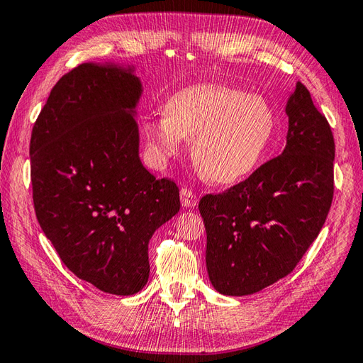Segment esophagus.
<instances>
[{
  "mask_svg": "<svg viewBox=\"0 0 363 363\" xmlns=\"http://www.w3.org/2000/svg\"><path fill=\"white\" fill-rule=\"evenodd\" d=\"M181 202H182L184 207H189V208L195 207L198 204L196 193L193 191V190H190V189H187V187L182 189L181 190Z\"/></svg>",
  "mask_w": 363,
  "mask_h": 363,
  "instance_id": "esophagus-1",
  "label": "esophagus"
}]
</instances>
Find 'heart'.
Returning a JSON list of instances; mask_svg holds the SVG:
<instances>
[{
    "instance_id": "obj_1",
    "label": "heart",
    "mask_w": 363,
    "mask_h": 363,
    "mask_svg": "<svg viewBox=\"0 0 363 363\" xmlns=\"http://www.w3.org/2000/svg\"><path fill=\"white\" fill-rule=\"evenodd\" d=\"M277 128L272 105L261 96L215 83L184 88L168 100L165 116L142 126L151 159L178 157L191 140V157L213 184L249 174L263 159Z\"/></svg>"
}]
</instances>
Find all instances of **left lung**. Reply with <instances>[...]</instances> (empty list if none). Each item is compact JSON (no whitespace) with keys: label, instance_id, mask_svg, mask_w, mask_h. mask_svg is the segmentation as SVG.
I'll use <instances>...</instances> for the list:
<instances>
[{"label":"left lung","instance_id":"1","mask_svg":"<svg viewBox=\"0 0 363 363\" xmlns=\"http://www.w3.org/2000/svg\"><path fill=\"white\" fill-rule=\"evenodd\" d=\"M286 147L246 181L199 201L206 264L223 296H250L294 271L334 195V138L303 83L286 104Z\"/></svg>","mask_w":363,"mask_h":363}]
</instances>
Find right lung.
Instances as JSON below:
<instances>
[{
    "mask_svg": "<svg viewBox=\"0 0 363 363\" xmlns=\"http://www.w3.org/2000/svg\"><path fill=\"white\" fill-rule=\"evenodd\" d=\"M134 66L82 63L50 91L30 136L32 198L65 266L114 296L148 281V242L179 212V190L139 157Z\"/></svg>",
    "mask_w": 363,
    "mask_h": 363,
    "instance_id": "add662e5",
    "label": "right lung"
}]
</instances>
